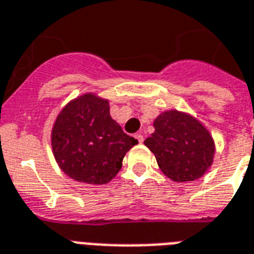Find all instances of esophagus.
<instances>
[{
    "label": "esophagus",
    "mask_w": 254,
    "mask_h": 254,
    "mask_svg": "<svg viewBox=\"0 0 254 254\" xmlns=\"http://www.w3.org/2000/svg\"><path fill=\"white\" fill-rule=\"evenodd\" d=\"M135 137H136L137 140H139V143H143V141H144V136H143L141 133H136V135H135Z\"/></svg>",
    "instance_id": "esophagus-1"
}]
</instances>
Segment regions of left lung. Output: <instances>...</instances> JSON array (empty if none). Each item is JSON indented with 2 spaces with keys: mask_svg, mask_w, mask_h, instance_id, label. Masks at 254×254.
<instances>
[{
  "mask_svg": "<svg viewBox=\"0 0 254 254\" xmlns=\"http://www.w3.org/2000/svg\"><path fill=\"white\" fill-rule=\"evenodd\" d=\"M155 132L144 144L155 155L163 174L174 182H192L212 166L215 143L207 128L176 110L160 114L154 122Z\"/></svg>",
  "mask_w": 254,
  "mask_h": 254,
  "instance_id": "left-lung-1",
  "label": "left lung"
}]
</instances>
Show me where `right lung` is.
<instances>
[{"mask_svg": "<svg viewBox=\"0 0 254 254\" xmlns=\"http://www.w3.org/2000/svg\"><path fill=\"white\" fill-rule=\"evenodd\" d=\"M137 140L110 117L109 100L84 94L70 102L52 131L53 154L61 170L87 184L113 180Z\"/></svg>", "mask_w": 254, "mask_h": 254, "instance_id": "right-lung-1", "label": "right lung"}]
</instances>
